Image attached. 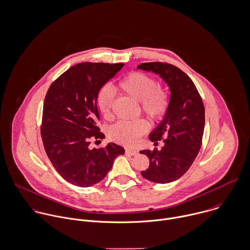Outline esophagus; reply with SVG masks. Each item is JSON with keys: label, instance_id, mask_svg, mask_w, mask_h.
Here are the masks:
<instances>
[{"label": "esophagus", "instance_id": "34e87169", "mask_svg": "<svg viewBox=\"0 0 250 250\" xmlns=\"http://www.w3.org/2000/svg\"><path fill=\"white\" fill-rule=\"evenodd\" d=\"M125 154L129 155V156H135V155L138 154V151L134 150V149H126L125 150Z\"/></svg>", "mask_w": 250, "mask_h": 250}]
</instances>
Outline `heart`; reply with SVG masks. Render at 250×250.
Returning <instances> with one entry per match:
<instances>
[{
    "instance_id": "b5f03b06",
    "label": "heart",
    "mask_w": 250,
    "mask_h": 250,
    "mask_svg": "<svg viewBox=\"0 0 250 250\" xmlns=\"http://www.w3.org/2000/svg\"><path fill=\"white\" fill-rule=\"evenodd\" d=\"M118 88L127 96L140 102L142 110L152 119H160L168 109V94L156 80L142 72H131L118 82ZM114 99L113 90L104 85L97 96V105L105 118L111 115ZM148 129L147 122L143 119L134 121H118L108 130L110 139L124 146L135 145Z\"/></svg>"
}]
</instances>
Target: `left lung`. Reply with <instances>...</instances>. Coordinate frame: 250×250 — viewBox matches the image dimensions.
I'll return each mask as SVG.
<instances>
[{"label": "left lung", "mask_w": 250, "mask_h": 250, "mask_svg": "<svg viewBox=\"0 0 250 250\" xmlns=\"http://www.w3.org/2000/svg\"><path fill=\"white\" fill-rule=\"evenodd\" d=\"M145 71L159 74L170 90L168 109L161 124L149 136L156 145L163 140L161 150H143L149 167L142 175L156 183H167L182 176L193 164L203 141L205 106L192 80L179 68L163 62L143 63Z\"/></svg>", "instance_id": "8db88e82"}]
</instances>
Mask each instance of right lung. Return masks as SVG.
<instances>
[{"mask_svg":"<svg viewBox=\"0 0 250 250\" xmlns=\"http://www.w3.org/2000/svg\"><path fill=\"white\" fill-rule=\"evenodd\" d=\"M123 63L77 64L55 80L47 90L41 135L45 152L59 174L68 182L89 187L100 182L122 146L109 143L100 149L89 147L92 138L102 139L97 96L119 72Z\"/></svg>","mask_w":250,"mask_h":250,"instance_id":"1","label":"right lung"}]
</instances>
